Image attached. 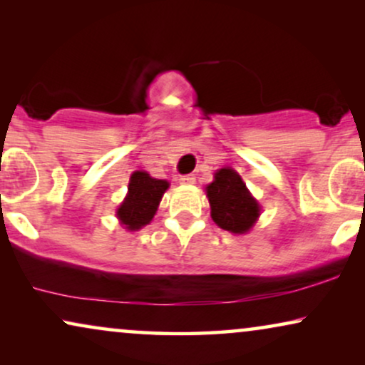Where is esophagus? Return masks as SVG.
<instances>
[{
  "instance_id": "34e87169",
  "label": "esophagus",
  "mask_w": 365,
  "mask_h": 365,
  "mask_svg": "<svg viewBox=\"0 0 365 365\" xmlns=\"http://www.w3.org/2000/svg\"><path fill=\"white\" fill-rule=\"evenodd\" d=\"M179 182L184 184V186H192V184L196 182V178H194L192 174H186V176L179 178Z\"/></svg>"
}]
</instances>
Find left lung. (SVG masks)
Segmentation results:
<instances>
[{"label": "left lung", "mask_w": 365, "mask_h": 365, "mask_svg": "<svg viewBox=\"0 0 365 365\" xmlns=\"http://www.w3.org/2000/svg\"><path fill=\"white\" fill-rule=\"evenodd\" d=\"M206 194L211 204L212 221L224 231L246 234L261 216L259 202L231 168L216 171L214 181L206 186Z\"/></svg>", "instance_id": "left-lung-1"}]
</instances>
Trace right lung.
Returning a JSON list of instances; mask_svg holds the SVG:
<instances>
[{"label":"right lung","mask_w":365,"mask_h":365,"mask_svg":"<svg viewBox=\"0 0 365 365\" xmlns=\"http://www.w3.org/2000/svg\"><path fill=\"white\" fill-rule=\"evenodd\" d=\"M168 187L169 182L164 179L151 178L146 171H134L129 179L126 197L116 211L124 229L138 231L151 222Z\"/></svg>","instance_id":"right-lung-1"}]
</instances>
